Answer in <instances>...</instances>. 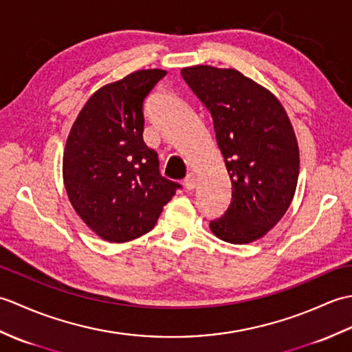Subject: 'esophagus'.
Instances as JSON below:
<instances>
[{"mask_svg": "<svg viewBox=\"0 0 352 352\" xmlns=\"http://www.w3.org/2000/svg\"><path fill=\"white\" fill-rule=\"evenodd\" d=\"M184 188H186V190H193L197 188V177H195V174H188V177L184 178Z\"/></svg>", "mask_w": 352, "mask_h": 352, "instance_id": "esophagus-1", "label": "esophagus"}]
</instances>
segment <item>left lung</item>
Segmentation results:
<instances>
[{"instance_id": "obj_1", "label": "left lung", "mask_w": 352, "mask_h": 352, "mask_svg": "<svg viewBox=\"0 0 352 352\" xmlns=\"http://www.w3.org/2000/svg\"><path fill=\"white\" fill-rule=\"evenodd\" d=\"M182 77L210 111L231 180V203L210 221L234 245L265 236L286 213L300 174V149L281 102L236 69L192 66Z\"/></svg>"}]
</instances>
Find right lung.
Returning a JSON list of instances; mask_svg holds the SVG:
<instances>
[{
  "instance_id": "right-lung-1",
  "label": "right lung",
  "mask_w": 352,
  "mask_h": 352,
  "mask_svg": "<svg viewBox=\"0 0 352 352\" xmlns=\"http://www.w3.org/2000/svg\"><path fill=\"white\" fill-rule=\"evenodd\" d=\"M166 76L136 71L96 91L66 140L63 180L72 207L109 242H129L153 230L182 186L160 175L159 157L144 134V101Z\"/></svg>"
}]
</instances>
